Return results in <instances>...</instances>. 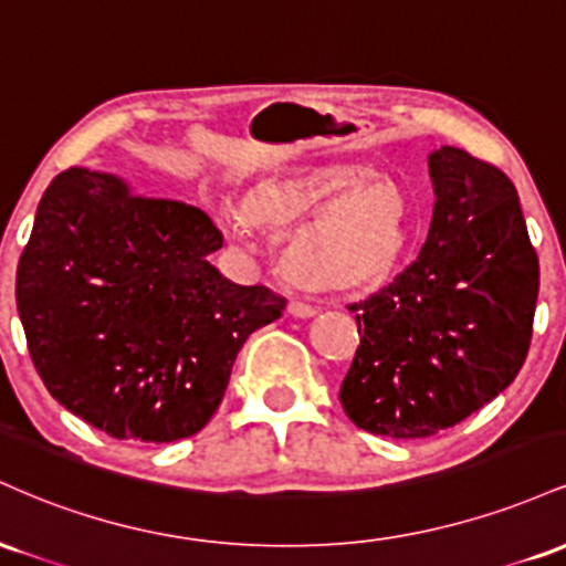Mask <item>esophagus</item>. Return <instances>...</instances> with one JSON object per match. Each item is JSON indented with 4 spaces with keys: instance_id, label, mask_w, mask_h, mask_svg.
Wrapping results in <instances>:
<instances>
[{
    "instance_id": "esophagus-1",
    "label": "esophagus",
    "mask_w": 566,
    "mask_h": 566,
    "mask_svg": "<svg viewBox=\"0 0 566 566\" xmlns=\"http://www.w3.org/2000/svg\"><path fill=\"white\" fill-rule=\"evenodd\" d=\"M287 311H290L292 316H297V319H308V316L316 314L314 305L301 301V297H292V301L287 303Z\"/></svg>"
}]
</instances>
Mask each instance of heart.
<instances>
[{"label":"heart","mask_w":566,"mask_h":566,"mask_svg":"<svg viewBox=\"0 0 566 566\" xmlns=\"http://www.w3.org/2000/svg\"><path fill=\"white\" fill-rule=\"evenodd\" d=\"M287 231L284 269L319 290H359L386 282L409 239L405 191L367 167L319 170L269 180L247 201V212H226V226L247 237L250 226Z\"/></svg>","instance_id":"heart-1"}]
</instances>
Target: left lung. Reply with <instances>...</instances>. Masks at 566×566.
I'll list each match as a JSON object with an SVG mask.
<instances>
[{
  "mask_svg": "<svg viewBox=\"0 0 566 566\" xmlns=\"http://www.w3.org/2000/svg\"><path fill=\"white\" fill-rule=\"evenodd\" d=\"M433 218L418 258L356 314L340 386L350 423L388 439L458 426L527 359L541 265L509 175L454 146L428 157Z\"/></svg>",
  "mask_w": 566,
  "mask_h": 566,
  "instance_id": "obj_1",
  "label": "left lung"
}]
</instances>
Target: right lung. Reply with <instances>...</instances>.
I'll return each instance as SVG.
<instances>
[{"mask_svg":"<svg viewBox=\"0 0 566 566\" xmlns=\"http://www.w3.org/2000/svg\"><path fill=\"white\" fill-rule=\"evenodd\" d=\"M223 233L186 201L69 167L39 201L15 276L31 361L69 412L114 439L178 441L210 423L239 348L282 295L207 261Z\"/></svg>","mask_w":566,"mask_h":566,"instance_id":"obj_1","label":"right lung"}]
</instances>
